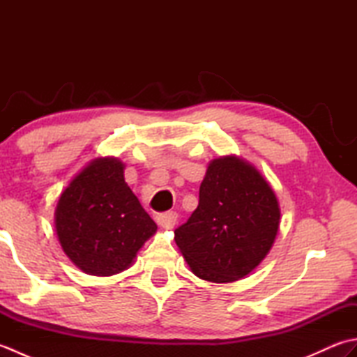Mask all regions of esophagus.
<instances>
[{
  "label": "esophagus",
  "mask_w": 357,
  "mask_h": 357,
  "mask_svg": "<svg viewBox=\"0 0 357 357\" xmlns=\"http://www.w3.org/2000/svg\"><path fill=\"white\" fill-rule=\"evenodd\" d=\"M156 222L158 225H161L162 229L172 230L178 222V213L176 211H167V213H162L156 218Z\"/></svg>",
  "instance_id": "1"
}]
</instances>
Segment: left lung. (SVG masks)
<instances>
[{"mask_svg":"<svg viewBox=\"0 0 357 357\" xmlns=\"http://www.w3.org/2000/svg\"><path fill=\"white\" fill-rule=\"evenodd\" d=\"M276 193L253 164L236 155L211 159L199 187V204L174 230L193 275L234 282L268 255L279 231Z\"/></svg>","mask_w":357,"mask_h":357,"instance_id":"8db88e82","label":"left lung"}]
</instances>
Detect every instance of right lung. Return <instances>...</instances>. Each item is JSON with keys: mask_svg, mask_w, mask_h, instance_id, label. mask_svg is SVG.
I'll return each instance as SVG.
<instances>
[{"mask_svg": "<svg viewBox=\"0 0 357 357\" xmlns=\"http://www.w3.org/2000/svg\"><path fill=\"white\" fill-rule=\"evenodd\" d=\"M124 169L115 156H98L75 174L58 199V241L87 275L113 276L127 270L158 230L127 185Z\"/></svg>", "mask_w": 357, "mask_h": 357, "instance_id": "obj_1", "label": "right lung"}]
</instances>
